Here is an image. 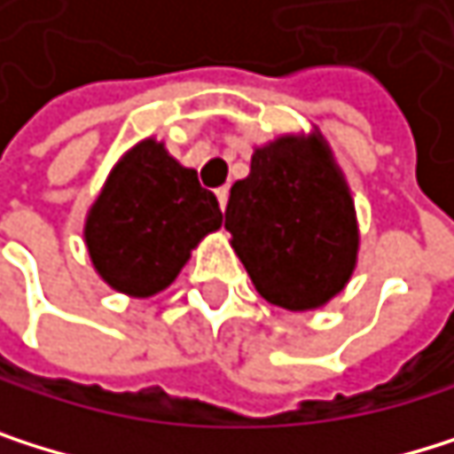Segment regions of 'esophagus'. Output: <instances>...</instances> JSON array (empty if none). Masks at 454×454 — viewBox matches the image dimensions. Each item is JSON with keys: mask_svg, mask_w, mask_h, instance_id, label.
<instances>
[{"mask_svg": "<svg viewBox=\"0 0 454 454\" xmlns=\"http://www.w3.org/2000/svg\"><path fill=\"white\" fill-rule=\"evenodd\" d=\"M216 197H219V208H222V211H227V200H230V189H227V186L216 189Z\"/></svg>", "mask_w": 454, "mask_h": 454, "instance_id": "obj_1", "label": "esophagus"}]
</instances>
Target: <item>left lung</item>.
Wrapping results in <instances>:
<instances>
[{
  "label": "left lung",
  "mask_w": 454,
  "mask_h": 454,
  "mask_svg": "<svg viewBox=\"0 0 454 454\" xmlns=\"http://www.w3.org/2000/svg\"><path fill=\"white\" fill-rule=\"evenodd\" d=\"M224 227L254 289L286 311L327 306L357 268L352 189L319 127L254 145L252 170L230 189Z\"/></svg>",
  "instance_id": "8db88e82"
}]
</instances>
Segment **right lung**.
I'll use <instances>...</instances> for the list:
<instances>
[{
    "label": "right lung",
    "instance_id": "obj_1",
    "mask_svg": "<svg viewBox=\"0 0 454 454\" xmlns=\"http://www.w3.org/2000/svg\"><path fill=\"white\" fill-rule=\"evenodd\" d=\"M222 227L214 192L184 168L165 140L143 137L110 168L86 211L83 243L94 273L129 298L165 292L200 240Z\"/></svg>",
    "mask_w": 454,
    "mask_h": 454
}]
</instances>
